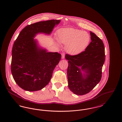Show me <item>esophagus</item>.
<instances>
[{
	"label": "esophagus",
	"mask_w": 122,
	"mask_h": 122,
	"mask_svg": "<svg viewBox=\"0 0 122 122\" xmlns=\"http://www.w3.org/2000/svg\"><path fill=\"white\" fill-rule=\"evenodd\" d=\"M64 57H65V54L64 53H63L62 54V59H64Z\"/></svg>",
	"instance_id": "1"
}]
</instances>
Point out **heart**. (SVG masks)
Returning a JSON list of instances; mask_svg holds the SVG:
<instances>
[{"mask_svg":"<svg viewBox=\"0 0 122 122\" xmlns=\"http://www.w3.org/2000/svg\"><path fill=\"white\" fill-rule=\"evenodd\" d=\"M90 36L85 31L73 28H63L59 29L57 33L56 44H65V50L72 55H78L84 52L90 41Z\"/></svg>","mask_w":122,"mask_h":122,"instance_id":"obj_1","label":"heart"}]
</instances>
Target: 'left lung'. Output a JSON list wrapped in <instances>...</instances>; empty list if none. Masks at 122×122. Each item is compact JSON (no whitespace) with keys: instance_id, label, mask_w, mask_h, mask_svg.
Listing matches in <instances>:
<instances>
[{"instance_id":"8db88e82","label":"left lung","mask_w":122,"mask_h":122,"mask_svg":"<svg viewBox=\"0 0 122 122\" xmlns=\"http://www.w3.org/2000/svg\"><path fill=\"white\" fill-rule=\"evenodd\" d=\"M92 41L85 51L71 56L66 54L68 86L77 95L89 93L101 81L102 68L105 60V48L102 40L90 31Z\"/></svg>"}]
</instances>
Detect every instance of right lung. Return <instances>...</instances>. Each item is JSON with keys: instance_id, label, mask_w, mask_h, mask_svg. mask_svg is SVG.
<instances>
[{"instance_id": "obj_1", "label": "right lung", "mask_w": 122, "mask_h": 122, "mask_svg": "<svg viewBox=\"0 0 122 122\" xmlns=\"http://www.w3.org/2000/svg\"><path fill=\"white\" fill-rule=\"evenodd\" d=\"M60 22L52 20L27 25L15 41L12 51V75L16 84L24 90L39 91L50 81L61 55L48 52L34 38L40 33L50 35Z\"/></svg>"}]
</instances>
